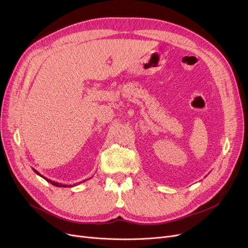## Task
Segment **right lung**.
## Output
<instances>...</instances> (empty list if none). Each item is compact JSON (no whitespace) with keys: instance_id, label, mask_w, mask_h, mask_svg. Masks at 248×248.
<instances>
[{"instance_id":"obj_1","label":"right lung","mask_w":248,"mask_h":248,"mask_svg":"<svg viewBox=\"0 0 248 248\" xmlns=\"http://www.w3.org/2000/svg\"><path fill=\"white\" fill-rule=\"evenodd\" d=\"M33 169V168H32ZM33 171L37 174V175H39V176H40V177H42L43 179H45L47 182H49V183L50 184H52V185H53V186H56V187H63V188H66V187H73V186H76V184H74L73 186L72 185H63V184H61V183H57V182H55V181H52V180H50V179H47L46 177H44V176H42L40 173H39V172H37L36 170H35V169H33ZM84 181H86V180H84ZM78 185V184H77Z\"/></svg>"}]
</instances>
